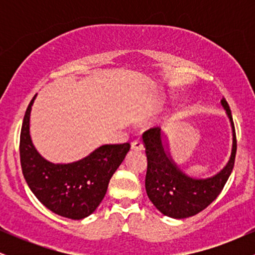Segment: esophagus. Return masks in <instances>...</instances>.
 <instances>
[{
    "label": "esophagus",
    "mask_w": 255,
    "mask_h": 255,
    "mask_svg": "<svg viewBox=\"0 0 255 255\" xmlns=\"http://www.w3.org/2000/svg\"><path fill=\"white\" fill-rule=\"evenodd\" d=\"M142 148H144V144H142L141 140H134L133 142H131V150H135V151H141Z\"/></svg>",
    "instance_id": "obj_1"
}]
</instances>
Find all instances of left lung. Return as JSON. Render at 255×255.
I'll list each match as a JSON object with an SVG mask.
<instances>
[{
    "mask_svg": "<svg viewBox=\"0 0 255 255\" xmlns=\"http://www.w3.org/2000/svg\"><path fill=\"white\" fill-rule=\"evenodd\" d=\"M222 105L233 127V150L228 164L213 177L195 180L183 174L164 150L159 127L144 131L142 139L147 156L145 188L158 211L171 218H187L206 209L224 188L235 163L236 133L229 104L222 99Z\"/></svg>",
    "mask_w": 255,
    "mask_h": 255,
    "instance_id": "1",
    "label": "left lung"
}]
</instances>
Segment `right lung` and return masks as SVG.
Wrapping results in <instances>:
<instances>
[{
	"mask_svg": "<svg viewBox=\"0 0 255 255\" xmlns=\"http://www.w3.org/2000/svg\"><path fill=\"white\" fill-rule=\"evenodd\" d=\"M34 96L26 109L20 133V163L28 187L38 200L62 217L83 219L99 206L108 184L129 151V142L103 145L90 156L54 164L36 151L30 136V113Z\"/></svg>",
	"mask_w": 255,
	"mask_h": 255,
	"instance_id": "right-lung-1",
	"label": "right lung"
}]
</instances>
